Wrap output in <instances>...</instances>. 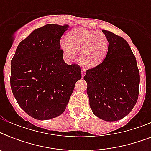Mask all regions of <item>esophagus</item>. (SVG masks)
I'll return each instance as SVG.
<instances>
[{
  "label": "esophagus",
  "instance_id": "esophagus-1",
  "mask_svg": "<svg viewBox=\"0 0 151 151\" xmlns=\"http://www.w3.org/2000/svg\"><path fill=\"white\" fill-rule=\"evenodd\" d=\"M85 75V70L84 69H81V77H84Z\"/></svg>",
  "mask_w": 151,
  "mask_h": 151
}]
</instances>
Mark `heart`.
I'll return each instance as SVG.
<instances>
[{
  "instance_id": "b5f03b06",
  "label": "heart",
  "mask_w": 151,
  "mask_h": 151,
  "mask_svg": "<svg viewBox=\"0 0 151 151\" xmlns=\"http://www.w3.org/2000/svg\"><path fill=\"white\" fill-rule=\"evenodd\" d=\"M108 40L102 33L85 29H76L70 32L67 41L60 45L68 57H73L76 50H80L79 59L85 67H94L100 63L108 50Z\"/></svg>"
}]
</instances>
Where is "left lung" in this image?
<instances>
[{"mask_svg": "<svg viewBox=\"0 0 151 151\" xmlns=\"http://www.w3.org/2000/svg\"><path fill=\"white\" fill-rule=\"evenodd\" d=\"M109 42L105 59L86 71L89 105L96 117L106 122L122 119L136 105L139 71L135 55L124 38L103 29Z\"/></svg>", "mask_w": 151, "mask_h": 151, "instance_id": "1", "label": "left lung"}]
</instances>
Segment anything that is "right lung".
<instances>
[{
  "label": "right lung",
  "instance_id": "add662e5",
  "mask_svg": "<svg viewBox=\"0 0 151 151\" xmlns=\"http://www.w3.org/2000/svg\"><path fill=\"white\" fill-rule=\"evenodd\" d=\"M68 25L47 24L18 45L11 61L10 84L19 106L30 117L48 120L66 110L80 66L63 60L60 39Z\"/></svg>",
  "mask_w": 151,
  "mask_h": 151
}]
</instances>
